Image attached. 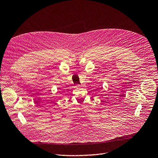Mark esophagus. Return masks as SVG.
<instances>
[{
	"label": "esophagus",
	"mask_w": 158,
	"mask_h": 158,
	"mask_svg": "<svg viewBox=\"0 0 158 158\" xmlns=\"http://www.w3.org/2000/svg\"><path fill=\"white\" fill-rule=\"evenodd\" d=\"M81 86V85L79 84V85H76V87H80Z\"/></svg>",
	"instance_id": "esophagus-1"
}]
</instances>
